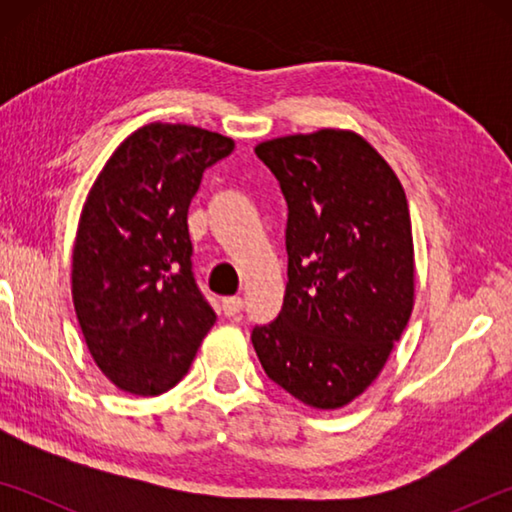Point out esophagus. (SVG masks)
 Instances as JSON below:
<instances>
[{
    "label": "esophagus",
    "mask_w": 512,
    "mask_h": 512,
    "mask_svg": "<svg viewBox=\"0 0 512 512\" xmlns=\"http://www.w3.org/2000/svg\"><path fill=\"white\" fill-rule=\"evenodd\" d=\"M241 309H244V300L241 298H225L223 300V314L228 318H237L241 314Z\"/></svg>",
    "instance_id": "34e87169"
}]
</instances>
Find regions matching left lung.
<instances>
[{
  "instance_id": "obj_1",
  "label": "left lung",
  "mask_w": 512,
  "mask_h": 512,
  "mask_svg": "<svg viewBox=\"0 0 512 512\" xmlns=\"http://www.w3.org/2000/svg\"><path fill=\"white\" fill-rule=\"evenodd\" d=\"M289 205L280 316L253 329L259 363L311 409H343L409 323L415 253L404 187L366 137L320 128L259 142Z\"/></svg>"
}]
</instances>
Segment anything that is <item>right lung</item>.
<instances>
[{"instance_id": "1", "label": "right lung", "mask_w": 512, "mask_h": 512, "mask_svg": "<svg viewBox=\"0 0 512 512\" xmlns=\"http://www.w3.org/2000/svg\"><path fill=\"white\" fill-rule=\"evenodd\" d=\"M235 140L153 121L121 142L85 198L72 300L94 363L119 391L160 395L192 366L214 311L192 275L189 203Z\"/></svg>"}]
</instances>
